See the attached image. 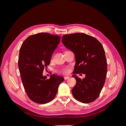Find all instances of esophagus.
Returning <instances> with one entry per match:
<instances>
[{
  "label": "esophagus",
  "instance_id": "1",
  "mask_svg": "<svg viewBox=\"0 0 126 126\" xmlns=\"http://www.w3.org/2000/svg\"><path fill=\"white\" fill-rule=\"evenodd\" d=\"M70 77H69V76H64V80H66V79H69Z\"/></svg>",
  "mask_w": 126,
  "mask_h": 126
}]
</instances>
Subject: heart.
<instances>
[{
  "mask_svg": "<svg viewBox=\"0 0 126 126\" xmlns=\"http://www.w3.org/2000/svg\"><path fill=\"white\" fill-rule=\"evenodd\" d=\"M70 71L69 68L68 67H64L62 68H60L58 70V72L59 73H62L63 74H68Z\"/></svg>",
  "mask_w": 126,
  "mask_h": 126,
  "instance_id": "1",
  "label": "heart"
}]
</instances>
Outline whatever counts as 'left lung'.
<instances>
[{"instance_id":"left-lung-1","label":"left lung","mask_w":126,"mask_h":126,"mask_svg":"<svg viewBox=\"0 0 126 126\" xmlns=\"http://www.w3.org/2000/svg\"><path fill=\"white\" fill-rule=\"evenodd\" d=\"M62 43L73 52L76 64L72 75L76 84L72 89L74 98L87 104L99 97L105 84L107 63L102 45L96 38L83 33L68 34L63 36ZM86 75L81 79L76 74Z\"/></svg>"}]
</instances>
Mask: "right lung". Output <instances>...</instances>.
Wrapping results in <instances>:
<instances>
[{"label": "right lung", "mask_w": 126, "mask_h": 126, "mask_svg": "<svg viewBox=\"0 0 126 126\" xmlns=\"http://www.w3.org/2000/svg\"><path fill=\"white\" fill-rule=\"evenodd\" d=\"M60 41L59 36L40 32L29 36L20 47L18 63L22 84L30 99L38 104H47L54 99L64 80L55 75L48 79L43 75Z\"/></svg>", "instance_id": "right-lung-1"}]
</instances>
